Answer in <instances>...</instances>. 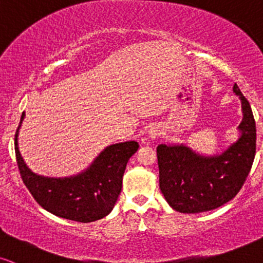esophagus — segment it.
<instances>
[{
	"label": "esophagus",
	"instance_id": "1",
	"mask_svg": "<svg viewBox=\"0 0 263 263\" xmlns=\"http://www.w3.org/2000/svg\"><path fill=\"white\" fill-rule=\"evenodd\" d=\"M161 135V129L158 128V126H152V128L148 130V138L151 139V140H155L157 137H160Z\"/></svg>",
	"mask_w": 263,
	"mask_h": 263
}]
</instances>
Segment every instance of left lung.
I'll use <instances>...</instances> for the list:
<instances>
[{
  "mask_svg": "<svg viewBox=\"0 0 263 263\" xmlns=\"http://www.w3.org/2000/svg\"><path fill=\"white\" fill-rule=\"evenodd\" d=\"M241 101L239 138L224 151L202 155L185 144L157 147L160 189L172 209L181 213L215 210L231 201L246 180L256 152V124L250 103L234 84Z\"/></svg>",
  "mask_w": 263,
  "mask_h": 263,
  "instance_id": "8db88e82",
  "label": "left lung"
}]
</instances>
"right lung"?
Returning <instances> with one entry per match:
<instances>
[{"label": "right lung", "mask_w": 263, "mask_h": 263, "mask_svg": "<svg viewBox=\"0 0 263 263\" xmlns=\"http://www.w3.org/2000/svg\"><path fill=\"white\" fill-rule=\"evenodd\" d=\"M24 117L23 112L15 133V156L22 179L39 205L54 216L82 223L109 215L121 194L126 163L139 148L138 142L108 145L86 170L74 176H40L27 166L19 151L18 135Z\"/></svg>", "instance_id": "1"}]
</instances>
